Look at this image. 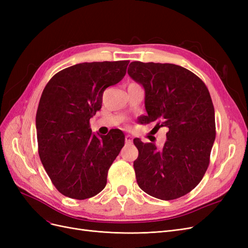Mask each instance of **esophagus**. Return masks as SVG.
Returning <instances> with one entry per match:
<instances>
[{
    "mask_svg": "<svg viewBox=\"0 0 248 248\" xmlns=\"http://www.w3.org/2000/svg\"><path fill=\"white\" fill-rule=\"evenodd\" d=\"M125 142L126 144H131L132 142V137L129 136V134H127V136L125 137Z\"/></svg>",
    "mask_w": 248,
    "mask_h": 248,
    "instance_id": "obj_1",
    "label": "esophagus"
}]
</instances>
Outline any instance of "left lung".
Segmentation results:
<instances>
[{"label":"left lung","instance_id":"1","mask_svg":"<svg viewBox=\"0 0 248 248\" xmlns=\"http://www.w3.org/2000/svg\"><path fill=\"white\" fill-rule=\"evenodd\" d=\"M127 72L145 89L148 116L142 123L156 122L157 130H168L159 149L133 140L137 182L156 199L181 198L201 182L210 163L216 127L209 90L193 72L175 64L136 61Z\"/></svg>","mask_w":248,"mask_h":248}]
</instances>
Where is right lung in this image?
Instances as JSON below:
<instances>
[{
    "label": "right lung",
    "mask_w": 248,
    "mask_h": 248,
    "mask_svg": "<svg viewBox=\"0 0 248 248\" xmlns=\"http://www.w3.org/2000/svg\"><path fill=\"white\" fill-rule=\"evenodd\" d=\"M129 61L80 63L56 73L44 88L36 114L38 153L59 192L86 200L107 185L108 170L125 137L112 129L100 139L90 118L102 106L104 90L121 80Z\"/></svg>",
    "instance_id": "right-lung-1"
}]
</instances>
